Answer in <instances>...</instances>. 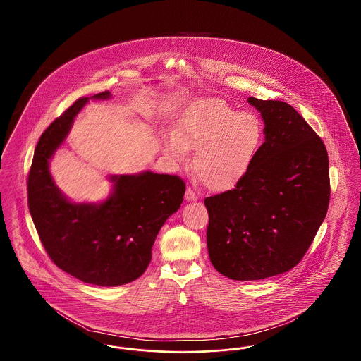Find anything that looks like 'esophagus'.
Masks as SVG:
<instances>
[{
	"instance_id": "1",
	"label": "esophagus",
	"mask_w": 361,
	"mask_h": 361,
	"mask_svg": "<svg viewBox=\"0 0 361 361\" xmlns=\"http://www.w3.org/2000/svg\"><path fill=\"white\" fill-rule=\"evenodd\" d=\"M197 193L193 190L192 188H187V190H185V199L188 200V202H195V200H197Z\"/></svg>"
}]
</instances>
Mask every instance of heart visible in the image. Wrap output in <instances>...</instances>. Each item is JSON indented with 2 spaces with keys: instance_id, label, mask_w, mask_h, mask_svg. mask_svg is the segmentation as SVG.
I'll return each instance as SVG.
<instances>
[{
  "instance_id": "1",
  "label": "heart",
  "mask_w": 361,
  "mask_h": 361,
  "mask_svg": "<svg viewBox=\"0 0 361 361\" xmlns=\"http://www.w3.org/2000/svg\"><path fill=\"white\" fill-rule=\"evenodd\" d=\"M264 140L257 115L238 112L219 99L189 105L177 121L176 135L165 140V152L184 164L188 149H196L192 166L207 188L233 187L253 164Z\"/></svg>"
}]
</instances>
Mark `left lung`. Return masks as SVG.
Listing matches in <instances>:
<instances>
[{
  "label": "left lung",
  "mask_w": 361,
  "mask_h": 361,
  "mask_svg": "<svg viewBox=\"0 0 361 361\" xmlns=\"http://www.w3.org/2000/svg\"><path fill=\"white\" fill-rule=\"evenodd\" d=\"M265 142L235 188L206 197L208 256L233 280L292 269L326 216L329 158L322 139L290 104L249 97Z\"/></svg>",
  "instance_id": "obj_1"
}]
</instances>
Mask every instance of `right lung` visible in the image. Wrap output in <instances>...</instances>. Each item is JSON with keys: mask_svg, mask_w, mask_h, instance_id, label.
I'll list each match as a JSON object with an SVG mask.
<instances>
[{"mask_svg": "<svg viewBox=\"0 0 361 361\" xmlns=\"http://www.w3.org/2000/svg\"><path fill=\"white\" fill-rule=\"evenodd\" d=\"M109 92L90 99H108ZM89 97H81L52 121L39 139L28 174V207L47 255L75 279L116 287L134 281L152 261L155 237L183 203L185 183L178 176L142 172L111 176L114 192L100 204L71 203L49 169L74 118Z\"/></svg>", "mask_w": 361, "mask_h": 361, "instance_id": "obj_1", "label": "right lung"}]
</instances>
